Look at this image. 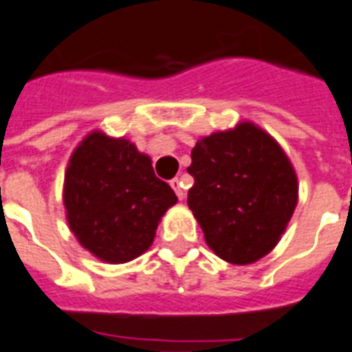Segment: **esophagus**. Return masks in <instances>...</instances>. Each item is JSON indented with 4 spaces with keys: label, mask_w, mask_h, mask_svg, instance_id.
Here are the masks:
<instances>
[{
    "label": "esophagus",
    "mask_w": 352,
    "mask_h": 352,
    "mask_svg": "<svg viewBox=\"0 0 352 352\" xmlns=\"http://www.w3.org/2000/svg\"><path fill=\"white\" fill-rule=\"evenodd\" d=\"M170 187H173L174 192L178 195L179 200H184V197H186V191H184V186H182V179H178V178L170 179Z\"/></svg>",
    "instance_id": "34e87169"
}]
</instances>
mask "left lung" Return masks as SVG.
<instances>
[{
    "label": "left lung",
    "instance_id": "obj_1",
    "mask_svg": "<svg viewBox=\"0 0 352 352\" xmlns=\"http://www.w3.org/2000/svg\"><path fill=\"white\" fill-rule=\"evenodd\" d=\"M187 173L195 178L187 206L208 247L236 265L269 254L284 234L298 198L286 152L252 122L202 137Z\"/></svg>",
    "mask_w": 352,
    "mask_h": 352
}]
</instances>
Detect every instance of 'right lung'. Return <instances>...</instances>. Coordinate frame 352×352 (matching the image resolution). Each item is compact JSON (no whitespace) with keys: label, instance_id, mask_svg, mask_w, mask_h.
Here are the masks:
<instances>
[{"label":"right lung","instance_id":"add662e5","mask_svg":"<svg viewBox=\"0 0 352 352\" xmlns=\"http://www.w3.org/2000/svg\"><path fill=\"white\" fill-rule=\"evenodd\" d=\"M63 202L81 247L98 260L126 263L150 248L178 198L133 142L92 131L70 155Z\"/></svg>","mask_w":352,"mask_h":352}]
</instances>
